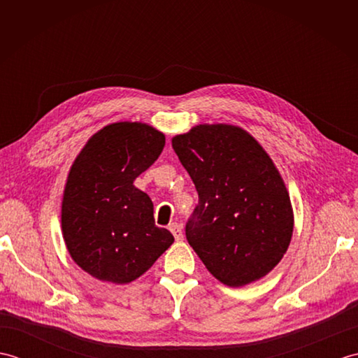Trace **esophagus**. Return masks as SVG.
<instances>
[{"mask_svg": "<svg viewBox=\"0 0 358 358\" xmlns=\"http://www.w3.org/2000/svg\"><path fill=\"white\" fill-rule=\"evenodd\" d=\"M169 231L172 232V235L177 241L183 240V231H181V226L178 223H171L169 224Z\"/></svg>", "mask_w": 358, "mask_h": 358, "instance_id": "obj_1", "label": "esophagus"}]
</instances>
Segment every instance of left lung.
<instances>
[{
  "instance_id": "obj_1",
  "label": "left lung",
  "mask_w": 358,
  "mask_h": 358,
  "mask_svg": "<svg viewBox=\"0 0 358 358\" xmlns=\"http://www.w3.org/2000/svg\"><path fill=\"white\" fill-rule=\"evenodd\" d=\"M172 148L199 192L186 238L223 285L263 278L286 254L294 231L291 196L263 146L234 124H199Z\"/></svg>"
}]
</instances>
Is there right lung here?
Instances as JSON below:
<instances>
[{
	"mask_svg": "<svg viewBox=\"0 0 358 358\" xmlns=\"http://www.w3.org/2000/svg\"><path fill=\"white\" fill-rule=\"evenodd\" d=\"M164 134L140 121H118L94 134L67 173L62 232L67 252L96 280L127 285L173 243L155 226L154 204L134 186L155 163Z\"/></svg>",
	"mask_w": 358,
	"mask_h": 358,
	"instance_id": "add662e5",
	"label": "right lung"
}]
</instances>
